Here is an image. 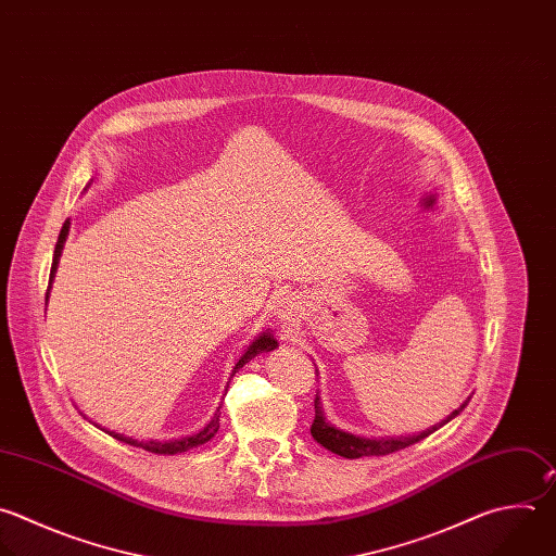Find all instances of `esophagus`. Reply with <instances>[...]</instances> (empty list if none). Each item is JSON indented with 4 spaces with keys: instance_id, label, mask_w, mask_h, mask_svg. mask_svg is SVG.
<instances>
[{
    "instance_id": "1",
    "label": "esophagus",
    "mask_w": 556,
    "mask_h": 556,
    "mask_svg": "<svg viewBox=\"0 0 556 556\" xmlns=\"http://www.w3.org/2000/svg\"><path fill=\"white\" fill-rule=\"evenodd\" d=\"M281 309H279V314H281V318H286L288 314H290V307H292V299H281V305H279Z\"/></svg>"
}]
</instances>
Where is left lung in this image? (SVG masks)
I'll return each mask as SVG.
<instances>
[{"mask_svg": "<svg viewBox=\"0 0 556 556\" xmlns=\"http://www.w3.org/2000/svg\"><path fill=\"white\" fill-rule=\"evenodd\" d=\"M471 397H467L463 402L460 408L452 410L441 424H434L432 428L419 432V434H410V437H382V439H376V437H357V434H351V432H344L336 426H331L327 419H325V413H323V404H320V397L316 395L314 400V424H312V437L316 443H320L325 450L342 456V458H362V456H387V454H393L397 450H404L408 445H415L419 441H424L426 437H430L434 430H439L441 426H445L447 421H452L454 417H458L463 413V408L469 404Z\"/></svg>", "mask_w": 556, "mask_h": 556, "instance_id": "left-lung-1", "label": "left lung"}]
</instances>
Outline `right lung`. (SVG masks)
I'll use <instances>...</instances> for the list:
<instances>
[{
	"mask_svg": "<svg viewBox=\"0 0 556 556\" xmlns=\"http://www.w3.org/2000/svg\"><path fill=\"white\" fill-rule=\"evenodd\" d=\"M89 188V185H87ZM85 188V190H87ZM70 220H65V225H63V229H61V236H59V242H56V249H54V260H52V270H50V286H48V294H46V303H48V299H50V288H52V281H54V275H56V268H59V260H61V253H63V247H65V240H67V236H70ZM279 344H277V338L273 336V331L270 329H264L247 349H244V353H242V357L236 362V366H233V374L231 376H236L238 374V368H242L247 362H251L257 353H264V351H273V349H277ZM229 387V384H227ZM93 424V421H91ZM93 426H98V424H93ZM100 428V426H98ZM218 428H220V406H218V410L214 413V417H212V421L201 430V432H197V434H192V437H182V439H172V441H137V439H132V437H126V434H119V432H113V430H104V432H109L113 439H117V441H122V443H126V445H135V447H141V450H148V452H152V454H180V452H188V450H192V447H199V445H203V443H207L212 437H216V432H218Z\"/></svg>",
	"mask_w": 556,
	"mask_h": 556,
	"instance_id": "obj_1",
	"label": "right lung"
}]
</instances>
